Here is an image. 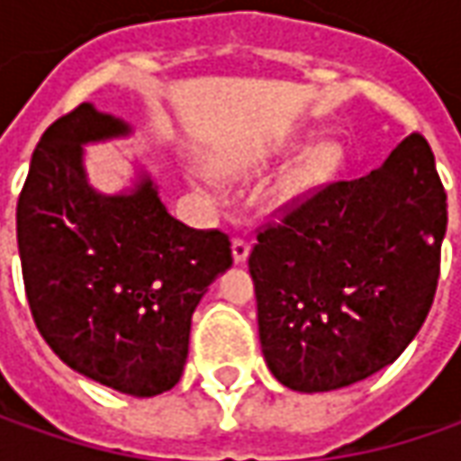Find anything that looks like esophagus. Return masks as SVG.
<instances>
[{
  "label": "esophagus",
  "mask_w": 461,
  "mask_h": 461,
  "mask_svg": "<svg viewBox=\"0 0 461 461\" xmlns=\"http://www.w3.org/2000/svg\"><path fill=\"white\" fill-rule=\"evenodd\" d=\"M246 257H249V240L236 236V239H233V261H236V264H243Z\"/></svg>",
  "instance_id": "esophagus-1"
}]
</instances>
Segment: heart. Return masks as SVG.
Returning <instances> with one entry per match:
<instances>
[{
    "label": "heart",
    "instance_id": "1",
    "mask_svg": "<svg viewBox=\"0 0 461 461\" xmlns=\"http://www.w3.org/2000/svg\"><path fill=\"white\" fill-rule=\"evenodd\" d=\"M285 151H287V143L285 140H269V143L251 146V149H243V151L225 153V156H221L218 167L225 174L239 176V174H246V171L267 167L269 161H275L276 156ZM339 164H341V151L336 146L323 143V146L308 149L290 167L287 176H285V186L290 192H297V189H308V186L321 185V182H326L328 176L339 168Z\"/></svg>",
    "mask_w": 461,
    "mask_h": 461
}]
</instances>
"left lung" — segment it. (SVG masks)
<instances>
[{
  "instance_id": "8db88e82",
  "label": "left lung",
  "mask_w": 461,
  "mask_h": 461,
  "mask_svg": "<svg viewBox=\"0 0 461 461\" xmlns=\"http://www.w3.org/2000/svg\"><path fill=\"white\" fill-rule=\"evenodd\" d=\"M447 192L423 135L380 168L315 189L249 254L267 366L297 393L366 380L413 341L434 303Z\"/></svg>"
}]
</instances>
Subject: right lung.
Listing matches in <instances>:
<instances>
[{
    "label": "right lung",
    "instance_id": "obj_1",
    "mask_svg": "<svg viewBox=\"0 0 461 461\" xmlns=\"http://www.w3.org/2000/svg\"><path fill=\"white\" fill-rule=\"evenodd\" d=\"M131 133L84 102L35 146L17 200V246L32 321L63 364L133 398L171 390L192 312L230 264V240L168 215L151 176L102 194L84 143Z\"/></svg>",
    "mask_w": 461,
    "mask_h": 461
}]
</instances>
